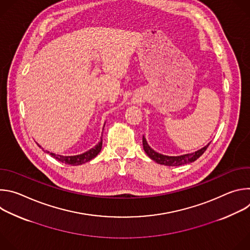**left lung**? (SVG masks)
Returning <instances> with one entry per match:
<instances>
[{
    "label": "left lung",
    "instance_id": "obj_1",
    "mask_svg": "<svg viewBox=\"0 0 250 250\" xmlns=\"http://www.w3.org/2000/svg\"><path fill=\"white\" fill-rule=\"evenodd\" d=\"M142 146H144V149L146 151V153L149 156L150 159H152L153 161H155L158 164L161 165H166V166H180L183 164H188V163H192L195 160H197L208 148V146H209V144H208L206 146H204L203 148L192 152V153H188V154H183V155H178V156H168V155H164L161 153L156 152L154 149H152L148 142L146 141V138L142 137Z\"/></svg>",
    "mask_w": 250,
    "mask_h": 250
}]
</instances>
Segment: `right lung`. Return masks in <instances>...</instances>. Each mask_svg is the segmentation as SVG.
I'll list each match as a JSON object with an SVG mask.
<instances>
[{"mask_svg": "<svg viewBox=\"0 0 250 250\" xmlns=\"http://www.w3.org/2000/svg\"><path fill=\"white\" fill-rule=\"evenodd\" d=\"M104 129V128H103ZM102 145H103V137H101V140L97 146H95V147L89 149L88 151L82 153V154H78V155H72V156H64V155H59V154H55L52 152H49L46 150L47 153H50V155L59 160L62 163L68 164V165H81L83 163H86L90 160H92L93 158H95L101 151L102 149ZM40 146V145H38ZM41 147V146H40ZM44 151V150H43Z\"/></svg>", "mask_w": 250, "mask_h": 250, "instance_id": "1", "label": "right lung"}]
</instances>
